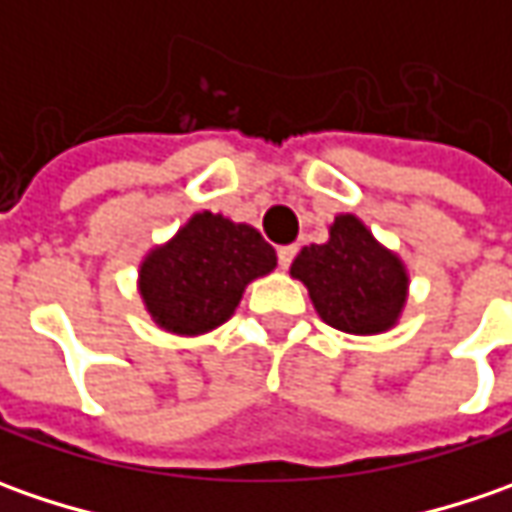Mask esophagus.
<instances>
[{"label":"esophagus","instance_id":"1","mask_svg":"<svg viewBox=\"0 0 512 512\" xmlns=\"http://www.w3.org/2000/svg\"><path fill=\"white\" fill-rule=\"evenodd\" d=\"M293 256H296V247L293 245L279 247V267H282V270H287V267H290V262H293Z\"/></svg>","mask_w":512,"mask_h":512}]
</instances>
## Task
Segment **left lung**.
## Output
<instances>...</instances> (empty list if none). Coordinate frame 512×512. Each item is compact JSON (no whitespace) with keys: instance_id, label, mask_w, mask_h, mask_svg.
Segmentation results:
<instances>
[{"instance_id":"left-lung-1","label":"left lung","mask_w":512,"mask_h":512,"mask_svg":"<svg viewBox=\"0 0 512 512\" xmlns=\"http://www.w3.org/2000/svg\"><path fill=\"white\" fill-rule=\"evenodd\" d=\"M290 276L307 287L322 322L353 336H373L396 325L410 285L402 259L379 245L353 213L333 219L325 245L302 247Z\"/></svg>"}]
</instances>
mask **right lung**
Segmentation results:
<instances>
[{
  "instance_id": "right-lung-1",
  "label": "right lung",
  "mask_w": 512,
  "mask_h": 512,
  "mask_svg": "<svg viewBox=\"0 0 512 512\" xmlns=\"http://www.w3.org/2000/svg\"><path fill=\"white\" fill-rule=\"evenodd\" d=\"M276 267V250L256 227L222 213H193L179 233L139 265V293L150 319L176 336L225 325L245 287Z\"/></svg>"
}]
</instances>
